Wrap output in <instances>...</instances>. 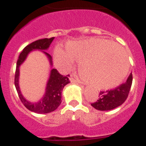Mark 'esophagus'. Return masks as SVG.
Listing matches in <instances>:
<instances>
[{"instance_id": "1", "label": "esophagus", "mask_w": 146, "mask_h": 146, "mask_svg": "<svg viewBox=\"0 0 146 146\" xmlns=\"http://www.w3.org/2000/svg\"><path fill=\"white\" fill-rule=\"evenodd\" d=\"M70 80L71 82H77V83H81L80 80H79L78 79H75V78H73V77L70 78Z\"/></svg>"}]
</instances>
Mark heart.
Listing matches in <instances>:
<instances>
[{"instance_id":"b5f03b06","label":"heart","mask_w":146,"mask_h":146,"mask_svg":"<svg viewBox=\"0 0 146 146\" xmlns=\"http://www.w3.org/2000/svg\"><path fill=\"white\" fill-rule=\"evenodd\" d=\"M66 50L55 49L54 57L60 67L69 70L74 60L80 62L79 70L83 80L98 89L117 86L128 73L127 54L109 40L91 38L70 42Z\"/></svg>"}]
</instances>
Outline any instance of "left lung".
Returning <instances> with one entry per match:
<instances>
[{"instance_id": "1", "label": "left lung", "mask_w": 146, "mask_h": 146, "mask_svg": "<svg viewBox=\"0 0 146 146\" xmlns=\"http://www.w3.org/2000/svg\"><path fill=\"white\" fill-rule=\"evenodd\" d=\"M133 82L132 73L129 76L127 82L116 89L106 92H101L99 98L91 105L98 111H110L120 106L128 97Z\"/></svg>"}]
</instances>
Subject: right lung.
Segmentation results:
<instances>
[{
    "instance_id": "right-lung-1",
    "label": "right lung",
    "mask_w": 146,
    "mask_h": 146,
    "mask_svg": "<svg viewBox=\"0 0 146 146\" xmlns=\"http://www.w3.org/2000/svg\"><path fill=\"white\" fill-rule=\"evenodd\" d=\"M54 38V37L50 38H42V39L37 40L25 47L23 51L20 53L17 63L14 83L18 96L21 100L22 103L24 104V106L26 107V108L37 113H50V112L55 111L59 107L61 103V93L63 92V89H64V86L70 82L68 78L69 75L64 76L61 74H60L56 69H51L50 76H49V79L47 82L44 96L38 102H32L26 99L22 95L21 91H20V88L19 86V66L25 61L29 54L31 51L35 50H42L48 58L50 66H52V57L44 50L48 49Z\"/></svg>"
}]
</instances>
